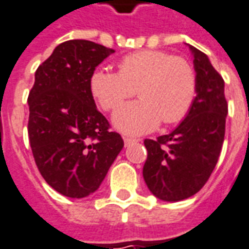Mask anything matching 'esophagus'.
Instances as JSON below:
<instances>
[{
	"mask_svg": "<svg viewBox=\"0 0 249 249\" xmlns=\"http://www.w3.org/2000/svg\"><path fill=\"white\" fill-rule=\"evenodd\" d=\"M123 141H124V146H130V144H132V143L138 142V139H135V138H128V137H123Z\"/></svg>",
	"mask_w": 249,
	"mask_h": 249,
	"instance_id": "34e87169",
	"label": "esophagus"
}]
</instances>
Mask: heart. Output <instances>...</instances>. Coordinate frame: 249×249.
<instances>
[{"instance_id": "b5f03b06", "label": "heart", "mask_w": 249, "mask_h": 249, "mask_svg": "<svg viewBox=\"0 0 249 249\" xmlns=\"http://www.w3.org/2000/svg\"><path fill=\"white\" fill-rule=\"evenodd\" d=\"M90 89L106 111L118 108L138 89L141 99L121 107L112 121L122 132L141 135L155 130L160 121L174 124L187 117L196 98L197 77L186 58L164 50H141L121 58L118 71L95 70Z\"/></svg>"}]
</instances>
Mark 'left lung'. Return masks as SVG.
<instances>
[{
    "mask_svg": "<svg viewBox=\"0 0 249 249\" xmlns=\"http://www.w3.org/2000/svg\"><path fill=\"white\" fill-rule=\"evenodd\" d=\"M190 49L197 77L195 102L174 131L144 139V182L155 196L166 201L183 200L200 191L216 166L226 132L224 81L204 53Z\"/></svg>",
    "mask_w": 249,
    "mask_h": 249,
    "instance_id": "left-lung-1",
    "label": "left lung"
}]
</instances>
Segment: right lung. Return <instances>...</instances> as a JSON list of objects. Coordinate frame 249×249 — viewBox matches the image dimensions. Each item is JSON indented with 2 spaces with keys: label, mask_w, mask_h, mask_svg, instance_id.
<instances>
[{
  "label": "right lung",
  "mask_w": 249,
  "mask_h": 249,
  "mask_svg": "<svg viewBox=\"0 0 249 249\" xmlns=\"http://www.w3.org/2000/svg\"><path fill=\"white\" fill-rule=\"evenodd\" d=\"M112 49L70 39L38 66L29 92V142L49 186L67 197L89 196L123 148L122 137L98 111L90 78Z\"/></svg>",
  "instance_id": "obj_1"
}]
</instances>
